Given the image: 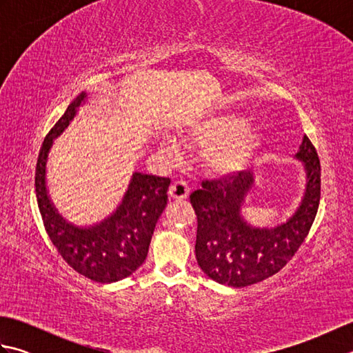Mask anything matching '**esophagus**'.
Segmentation results:
<instances>
[{"mask_svg":"<svg viewBox=\"0 0 353 353\" xmlns=\"http://www.w3.org/2000/svg\"><path fill=\"white\" fill-rule=\"evenodd\" d=\"M170 196L176 200H183L190 196V186L183 181H177L170 186Z\"/></svg>","mask_w":353,"mask_h":353,"instance_id":"esophagus-1","label":"esophagus"}]
</instances>
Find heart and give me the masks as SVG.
I'll return each instance as SVG.
<instances>
[{"label": "heart", "mask_w": 353, "mask_h": 353, "mask_svg": "<svg viewBox=\"0 0 353 353\" xmlns=\"http://www.w3.org/2000/svg\"><path fill=\"white\" fill-rule=\"evenodd\" d=\"M238 124L235 117H221L197 125L192 137L205 150L209 170L230 174L245 167L261 144L259 132L250 124Z\"/></svg>", "instance_id": "b5f03b06"}]
</instances>
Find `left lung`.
Masks as SVG:
<instances>
[{"instance_id": "1", "label": "left lung", "mask_w": 353, "mask_h": 353, "mask_svg": "<svg viewBox=\"0 0 353 353\" xmlns=\"http://www.w3.org/2000/svg\"><path fill=\"white\" fill-rule=\"evenodd\" d=\"M297 159L305 162L306 192L291 219L273 229H254L241 209L252 188L250 172H230L220 181H203L190 200L197 215L196 258L212 281L241 288L276 274L294 256L308 236L319 211L321 168L316 147L303 138Z\"/></svg>"}]
</instances>
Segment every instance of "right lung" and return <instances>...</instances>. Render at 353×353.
Listing matches in <instances>:
<instances>
[{"label":"right lung","instance_id":"add662e5","mask_svg":"<svg viewBox=\"0 0 353 353\" xmlns=\"http://www.w3.org/2000/svg\"><path fill=\"white\" fill-rule=\"evenodd\" d=\"M81 94L48 132L36 163V199L45 230L59 254L72 270L94 282L110 283L130 276L142 265L157 220L167 206L170 177L134 172L123 203L103 223L81 229L56 212L45 188V165L52 139L57 138L85 100Z\"/></svg>","mask_w":353,"mask_h":353}]
</instances>
